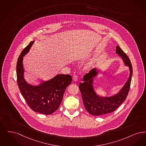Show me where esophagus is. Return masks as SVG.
<instances>
[{
  "label": "esophagus",
  "mask_w": 146,
  "mask_h": 146,
  "mask_svg": "<svg viewBox=\"0 0 146 146\" xmlns=\"http://www.w3.org/2000/svg\"><path fill=\"white\" fill-rule=\"evenodd\" d=\"M72 78H73V80L74 81H77V80H78V77H77V75H76V74H74V76L72 77Z\"/></svg>",
  "instance_id": "34e87169"
}]
</instances>
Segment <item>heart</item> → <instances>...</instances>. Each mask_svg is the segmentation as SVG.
Here are the masks:
<instances>
[{
    "label": "heart",
    "mask_w": 146,
    "mask_h": 146,
    "mask_svg": "<svg viewBox=\"0 0 146 146\" xmlns=\"http://www.w3.org/2000/svg\"><path fill=\"white\" fill-rule=\"evenodd\" d=\"M90 65H91V64H90V63L89 64V66H90Z\"/></svg>",
    "instance_id": "1"
}]
</instances>
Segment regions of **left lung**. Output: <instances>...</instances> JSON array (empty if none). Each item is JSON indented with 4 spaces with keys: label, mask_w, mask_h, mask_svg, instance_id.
Instances as JSON below:
<instances>
[{
    "label": "left lung",
    "mask_w": 146,
    "mask_h": 146,
    "mask_svg": "<svg viewBox=\"0 0 146 146\" xmlns=\"http://www.w3.org/2000/svg\"><path fill=\"white\" fill-rule=\"evenodd\" d=\"M116 53L123 59L125 65L129 67L130 70L127 82L117 94L110 97L100 96L96 94L93 83L94 77L99 72L95 68L83 76V82L79 84L84 108L90 114L93 115H100L113 112L125 101L128 94L133 75L131 63L127 54L118 46L116 47Z\"/></svg>",
    "instance_id": "left-lung-1"
}]
</instances>
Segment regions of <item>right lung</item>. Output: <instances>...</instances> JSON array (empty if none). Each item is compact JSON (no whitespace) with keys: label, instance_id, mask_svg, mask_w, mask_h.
Masks as SVG:
<instances>
[{"label":"right lung","instance_id":"1","mask_svg":"<svg viewBox=\"0 0 146 146\" xmlns=\"http://www.w3.org/2000/svg\"><path fill=\"white\" fill-rule=\"evenodd\" d=\"M34 41H32L21 52L16 66L17 84L21 94L33 111L42 114H51L59 107L66 87L72 81L70 75L59 74L38 86L27 82L24 78L23 57L29 52Z\"/></svg>","mask_w":146,"mask_h":146}]
</instances>
